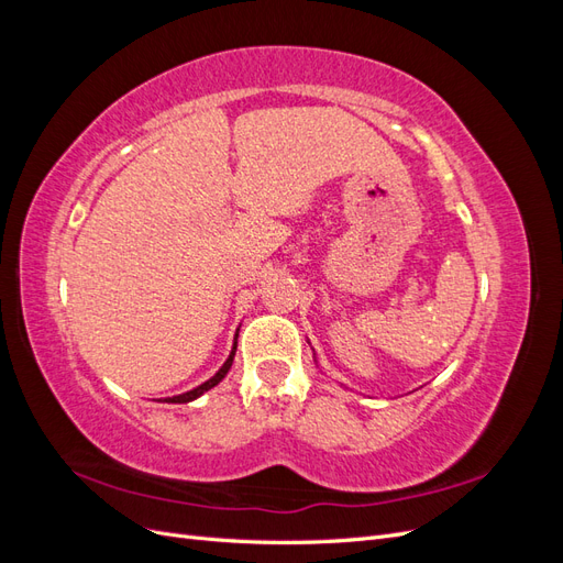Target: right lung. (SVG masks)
Segmentation results:
<instances>
[{"label": "right lung", "mask_w": 563, "mask_h": 563, "mask_svg": "<svg viewBox=\"0 0 563 563\" xmlns=\"http://www.w3.org/2000/svg\"><path fill=\"white\" fill-rule=\"evenodd\" d=\"M234 352H236V343L232 345V352H230V356L225 360V364L218 368V373L213 378H209L207 383H201L199 387H195V389H190V391H183V395H176V397H166L164 401H168V404H187V401H195L197 397H201L203 391H209L211 387H216L220 380H223L225 376H228V371H230V366H232V362H234Z\"/></svg>", "instance_id": "right-lung-1"}]
</instances>
